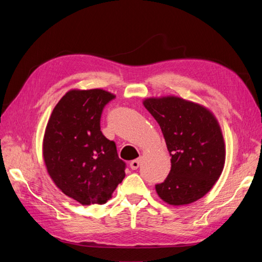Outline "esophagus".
I'll return each mask as SVG.
<instances>
[{"label": "esophagus", "mask_w": 262, "mask_h": 262, "mask_svg": "<svg viewBox=\"0 0 262 262\" xmlns=\"http://www.w3.org/2000/svg\"><path fill=\"white\" fill-rule=\"evenodd\" d=\"M140 165H141V157H140V158H137V160L131 161L130 167H131V169L136 170V169H138V168L140 167Z\"/></svg>", "instance_id": "obj_1"}]
</instances>
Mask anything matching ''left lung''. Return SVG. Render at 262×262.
<instances>
[{"label":"left lung","instance_id":"obj_1","mask_svg":"<svg viewBox=\"0 0 262 262\" xmlns=\"http://www.w3.org/2000/svg\"><path fill=\"white\" fill-rule=\"evenodd\" d=\"M143 104L160 124L171 157L168 176L155 185L157 194L171 205L200 199L220 178L225 163L216 119L208 109L179 97L148 98Z\"/></svg>","mask_w":262,"mask_h":262}]
</instances>
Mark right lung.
I'll return each instance as SVG.
<instances>
[{
  "instance_id": "1",
  "label": "right lung",
  "mask_w": 262,
  "mask_h": 262,
  "mask_svg": "<svg viewBox=\"0 0 262 262\" xmlns=\"http://www.w3.org/2000/svg\"><path fill=\"white\" fill-rule=\"evenodd\" d=\"M115 99L102 90L70 91L54 107L43 138V158L61 191L83 205L102 204L125 176L116 143L100 130L102 110Z\"/></svg>"
}]
</instances>
